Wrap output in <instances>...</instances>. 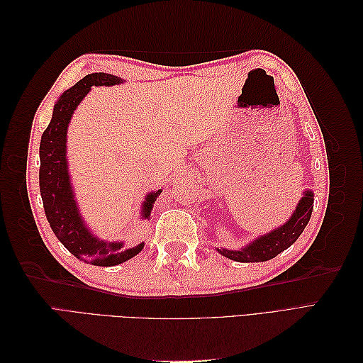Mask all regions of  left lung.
I'll use <instances>...</instances> for the list:
<instances>
[{"mask_svg": "<svg viewBox=\"0 0 363 363\" xmlns=\"http://www.w3.org/2000/svg\"><path fill=\"white\" fill-rule=\"evenodd\" d=\"M313 211V192L306 189L303 196L296 204L295 211L284 224L272 228L271 232L263 233L252 239L247 245L238 250H228L224 247H216L219 255L235 260V262H265L274 259L281 251L289 248L296 239L300 238L303 230L312 216Z\"/></svg>", "mask_w": 363, "mask_h": 363, "instance_id": "obj_1", "label": "left lung"}]
</instances>
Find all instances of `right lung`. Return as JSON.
Wrapping results in <instances>:
<instances>
[{
    "instance_id": "add662e5",
    "label": "right lung",
    "mask_w": 363,
    "mask_h": 363,
    "mask_svg": "<svg viewBox=\"0 0 363 363\" xmlns=\"http://www.w3.org/2000/svg\"><path fill=\"white\" fill-rule=\"evenodd\" d=\"M125 80L118 75L94 72L84 75L68 91H65L54 104L52 116L42 133L39 157V186L43 208L51 230L69 252L80 260L96 267H115L127 262L144 250V242L124 248V240H104L87 225L72 188L67 155L68 127L75 108L91 92L92 86H116ZM162 189L145 195L140 219H148Z\"/></svg>"
}]
</instances>
